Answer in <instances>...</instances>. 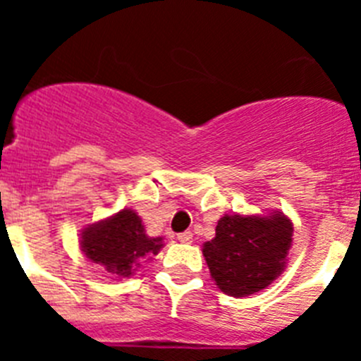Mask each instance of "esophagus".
<instances>
[{
	"mask_svg": "<svg viewBox=\"0 0 361 361\" xmlns=\"http://www.w3.org/2000/svg\"><path fill=\"white\" fill-rule=\"evenodd\" d=\"M177 240H178V242H183V244H190V242H193V233H190V231L178 233V235H177Z\"/></svg>",
	"mask_w": 361,
	"mask_h": 361,
	"instance_id": "esophagus-1",
	"label": "esophagus"
}]
</instances>
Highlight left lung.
<instances>
[{
  "label": "left lung",
  "mask_w": 361,
  "mask_h": 361,
  "mask_svg": "<svg viewBox=\"0 0 361 361\" xmlns=\"http://www.w3.org/2000/svg\"><path fill=\"white\" fill-rule=\"evenodd\" d=\"M293 224L283 213L224 215L202 247L212 279L229 296L262 291L286 269Z\"/></svg>",
  "instance_id": "8db88e82"
}]
</instances>
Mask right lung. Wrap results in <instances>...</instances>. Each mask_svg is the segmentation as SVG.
I'll return each mask as SVG.
<instances>
[{
	"label": "right lung",
	"instance_id": "add662e5",
	"mask_svg": "<svg viewBox=\"0 0 361 361\" xmlns=\"http://www.w3.org/2000/svg\"><path fill=\"white\" fill-rule=\"evenodd\" d=\"M162 238L146 235L141 216L133 209H121L110 219L99 220L81 233V250L94 264L103 266L116 279H128L145 258L157 255Z\"/></svg>",
	"mask_w": 361,
	"mask_h": 361
}]
</instances>
